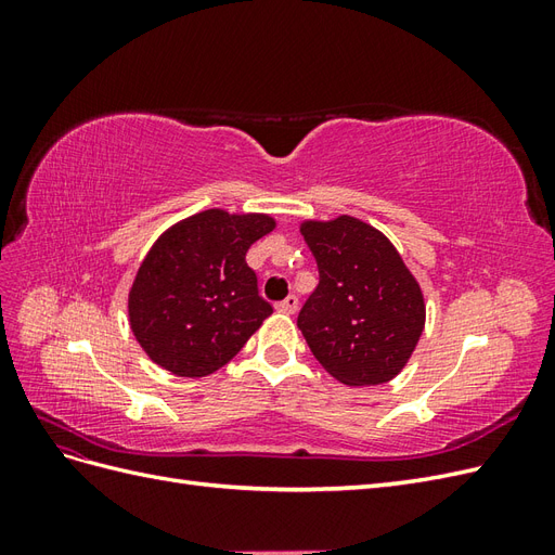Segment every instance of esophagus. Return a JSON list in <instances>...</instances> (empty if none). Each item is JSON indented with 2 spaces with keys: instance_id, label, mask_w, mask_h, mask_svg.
I'll return each instance as SVG.
<instances>
[{
  "instance_id": "1",
  "label": "esophagus",
  "mask_w": 555,
  "mask_h": 555,
  "mask_svg": "<svg viewBox=\"0 0 555 555\" xmlns=\"http://www.w3.org/2000/svg\"><path fill=\"white\" fill-rule=\"evenodd\" d=\"M278 310H280V312H287V314H294V312L298 310V298L292 294V296H287L284 300H280Z\"/></svg>"
}]
</instances>
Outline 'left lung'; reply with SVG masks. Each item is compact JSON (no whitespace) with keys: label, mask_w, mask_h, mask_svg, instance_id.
Returning <instances> with one entry per match:
<instances>
[{"label":"left lung","mask_w":555,"mask_h":555,"mask_svg":"<svg viewBox=\"0 0 555 555\" xmlns=\"http://www.w3.org/2000/svg\"><path fill=\"white\" fill-rule=\"evenodd\" d=\"M319 284L298 312V328L324 371L347 386L393 379L422 338V287L393 243L357 217L306 220Z\"/></svg>","instance_id":"left-lung-1"}]
</instances>
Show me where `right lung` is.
Wrapping results in <instances>:
<instances>
[{
  "label": "right lung",
  "instance_id": "right-lung-1",
  "mask_svg": "<svg viewBox=\"0 0 555 555\" xmlns=\"http://www.w3.org/2000/svg\"><path fill=\"white\" fill-rule=\"evenodd\" d=\"M275 229L263 212H196L150 247L129 289V326L150 361L180 377L220 371L273 312L245 261Z\"/></svg>",
  "mask_w": 555,
  "mask_h": 555
}]
</instances>
